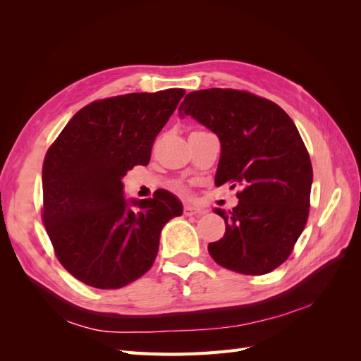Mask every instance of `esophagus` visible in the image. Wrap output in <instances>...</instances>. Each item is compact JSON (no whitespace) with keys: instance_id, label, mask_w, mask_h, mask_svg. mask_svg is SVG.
<instances>
[{"instance_id":"1","label":"esophagus","mask_w":361,"mask_h":361,"mask_svg":"<svg viewBox=\"0 0 361 361\" xmlns=\"http://www.w3.org/2000/svg\"><path fill=\"white\" fill-rule=\"evenodd\" d=\"M183 214L187 215V216L202 215V214H203V209H200V207L194 206V204H185V206H183Z\"/></svg>"}]
</instances>
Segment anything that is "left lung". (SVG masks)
I'll return each instance as SVG.
<instances>
[{
  "label": "left lung",
  "mask_w": 361,
  "mask_h": 361,
  "mask_svg": "<svg viewBox=\"0 0 361 361\" xmlns=\"http://www.w3.org/2000/svg\"><path fill=\"white\" fill-rule=\"evenodd\" d=\"M218 137L221 155L215 185L243 188L221 239L207 245L227 269L262 276L292 253L309 216L312 162L292 118L264 97L232 89L191 92L179 106Z\"/></svg>",
  "instance_id": "obj_1"
}]
</instances>
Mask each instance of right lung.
<instances>
[{
  "label": "right lung",
  "mask_w": 361,
  "mask_h": 361,
  "mask_svg": "<svg viewBox=\"0 0 361 361\" xmlns=\"http://www.w3.org/2000/svg\"><path fill=\"white\" fill-rule=\"evenodd\" d=\"M183 89L128 93L76 113L43 161V223L60 264L85 285L118 289L154 265L162 227L182 215L176 195L126 199L123 182L147 166Z\"/></svg>",
  "instance_id": "add662e5"
}]
</instances>
